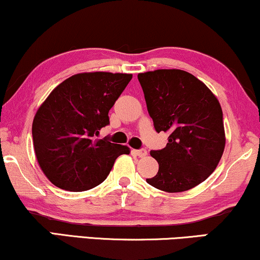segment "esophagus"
I'll use <instances>...</instances> for the list:
<instances>
[{"label": "esophagus", "instance_id": "obj_1", "mask_svg": "<svg viewBox=\"0 0 260 260\" xmlns=\"http://www.w3.org/2000/svg\"><path fill=\"white\" fill-rule=\"evenodd\" d=\"M133 154L137 155V156H140V157H144L147 155V150L146 149H134Z\"/></svg>", "mask_w": 260, "mask_h": 260}]
</instances>
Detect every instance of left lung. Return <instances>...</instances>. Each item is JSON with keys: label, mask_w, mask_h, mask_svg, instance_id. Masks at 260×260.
<instances>
[{"label": "left lung", "mask_w": 260, "mask_h": 260, "mask_svg": "<svg viewBox=\"0 0 260 260\" xmlns=\"http://www.w3.org/2000/svg\"><path fill=\"white\" fill-rule=\"evenodd\" d=\"M148 113L167 146L151 150L159 172L147 179L166 192H183L203 183L220 162L225 137L220 103L192 74L159 69L138 74Z\"/></svg>", "instance_id": "obj_1"}]
</instances>
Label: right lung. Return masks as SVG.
<instances>
[{"instance_id":"obj_1","label":"right lung","mask_w":260,"mask_h":260,"mask_svg":"<svg viewBox=\"0 0 260 260\" xmlns=\"http://www.w3.org/2000/svg\"><path fill=\"white\" fill-rule=\"evenodd\" d=\"M131 74L82 73L64 80L37 111L33 146L44 174L53 185L72 192L87 191L106 179L119 155L130 148L95 140L109 125V111Z\"/></svg>"}]
</instances>
